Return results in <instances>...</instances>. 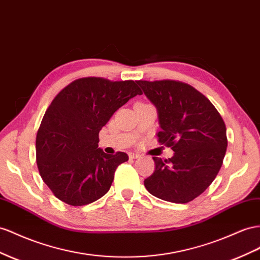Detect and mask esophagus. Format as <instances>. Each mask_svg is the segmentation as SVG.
Here are the masks:
<instances>
[{
  "mask_svg": "<svg viewBox=\"0 0 260 260\" xmlns=\"http://www.w3.org/2000/svg\"><path fill=\"white\" fill-rule=\"evenodd\" d=\"M129 158H131V159H135V158H138V157H140V154L139 153H135V152H129Z\"/></svg>",
  "mask_w": 260,
  "mask_h": 260,
  "instance_id": "1",
  "label": "esophagus"
}]
</instances>
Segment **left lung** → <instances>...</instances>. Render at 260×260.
Segmentation results:
<instances>
[{
	"instance_id": "1",
	"label": "left lung",
	"mask_w": 260,
	"mask_h": 260,
	"mask_svg": "<svg viewBox=\"0 0 260 260\" xmlns=\"http://www.w3.org/2000/svg\"><path fill=\"white\" fill-rule=\"evenodd\" d=\"M158 115V142L172 147L174 156L153 157L155 171L144 180L154 197L187 203L211 185L228 147L226 128L208 98L176 81H137Z\"/></svg>"
}]
</instances>
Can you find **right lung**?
Listing matches in <instances>:
<instances>
[{"mask_svg": "<svg viewBox=\"0 0 260 260\" xmlns=\"http://www.w3.org/2000/svg\"><path fill=\"white\" fill-rule=\"evenodd\" d=\"M137 82L79 79L54 97L36 138L40 176L53 194L71 206H85L106 194L116 168L128 155L105 153L100 131L130 98L141 95Z\"/></svg>", "mask_w": 260, "mask_h": 260, "instance_id": "1", "label": "right lung"}]
</instances>
